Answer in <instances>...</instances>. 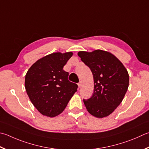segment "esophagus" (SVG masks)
<instances>
[{"label": "esophagus", "instance_id": "34e87169", "mask_svg": "<svg viewBox=\"0 0 149 149\" xmlns=\"http://www.w3.org/2000/svg\"><path fill=\"white\" fill-rule=\"evenodd\" d=\"M78 86H79V88L82 86V82L81 81H80L79 83H78Z\"/></svg>", "mask_w": 149, "mask_h": 149}]
</instances>
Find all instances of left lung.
<instances>
[{"instance_id":"left-lung-1","label":"left lung","mask_w":149,"mask_h":149,"mask_svg":"<svg viewBox=\"0 0 149 149\" xmlns=\"http://www.w3.org/2000/svg\"><path fill=\"white\" fill-rule=\"evenodd\" d=\"M90 68L94 78V93L83 100L88 112L97 118L109 116L125 96L129 85V75L123 63L112 53L100 49L77 53Z\"/></svg>"}]
</instances>
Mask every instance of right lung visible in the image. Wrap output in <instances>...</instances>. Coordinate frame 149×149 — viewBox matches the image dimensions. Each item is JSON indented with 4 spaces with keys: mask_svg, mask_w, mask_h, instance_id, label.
Here are the masks:
<instances>
[{
    "mask_svg": "<svg viewBox=\"0 0 149 149\" xmlns=\"http://www.w3.org/2000/svg\"><path fill=\"white\" fill-rule=\"evenodd\" d=\"M73 53H53L38 60L25 75V86L32 104L43 115L54 117L65 109L77 91L63 70Z\"/></svg>",
    "mask_w": 149,
    "mask_h": 149,
    "instance_id": "add662e5",
    "label": "right lung"
}]
</instances>
